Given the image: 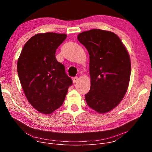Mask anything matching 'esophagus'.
<instances>
[{
  "instance_id": "esophagus-1",
  "label": "esophagus",
  "mask_w": 152,
  "mask_h": 152,
  "mask_svg": "<svg viewBox=\"0 0 152 152\" xmlns=\"http://www.w3.org/2000/svg\"><path fill=\"white\" fill-rule=\"evenodd\" d=\"M79 77H74V79H73V84H75L76 82H77L78 81H79Z\"/></svg>"
}]
</instances>
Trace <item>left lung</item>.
<instances>
[{
  "label": "left lung",
  "instance_id": "left-lung-1",
  "mask_svg": "<svg viewBox=\"0 0 152 152\" xmlns=\"http://www.w3.org/2000/svg\"><path fill=\"white\" fill-rule=\"evenodd\" d=\"M77 39L89 54L91 88L85 95L90 108L106 113L121 103L129 84V54L113 32L92 29L80 33Z\"/></svg>",
  "mask_w": 152,
  "mask_h": 152
}]
</instances>
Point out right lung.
I'll return each instance as SVG.
<instances>
[{
  "label": "right lung",
  "instance_id": "obj_1",
  "mask_svg": "<svg viewBox=\"0 0 152 152\" xmlns=\"http://www.w3.org/2000/svg\"><path fill=\"white\" fill-rule=\"evenodd\" d=\"M65 34H37L25 44L18 59L20 83L28 102L41 113L49 115L62 105L72 80L55 57Z\"/></svg>",
  "mask_w": 152,
  "mask_h": 152
}]
</instances>
